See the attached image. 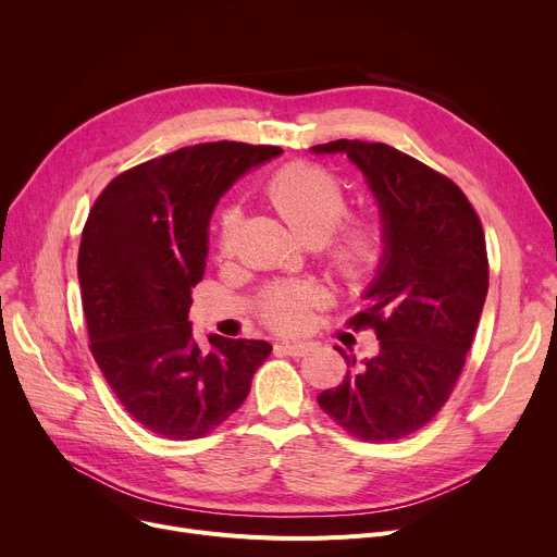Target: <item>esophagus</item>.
I'll list each match as a JSON object with an SVG mask.
<instances>
[{
  "label": "esophagus",
  "mask_w": 557,
  "mask_h": 557,
  "mask_svg": "<svg viewBox=\"0 0 557 557\" xmlns=\"http://www.w3.org/2000/svg\"><path fill=\"white\" fill-rule=\"evenodd\" d=\"M277 349H282L284 355L288 357H305L309 352V345L307 343H296V341H284L277 345Z\"/></svg>",
  "instance_id": "obj_1"
}]
</instances>
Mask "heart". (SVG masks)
Segmentation results:
<instances>
[{
	"label": "heart",
	"instance_id": "heart-1",
	"mask_svg": "<svg viewBox=\"0 0 557 557\" xmlns=\"http://www.w3.org/2000/svg\"><path fill=\"white\" fill-rule=\"evenodd\" d=\"M269 200L282 221L302 242H325L345 214V194L334 175L318 166H286L267 187ZM239 210L227 208L221 216L219 248L232 252L237 246ZM382 252V234L372 221L347 223L330 244V261L343 277H361ZM318 302V288L305 282H286L267 290L261 309L280 330L300 327Z\"/></svg>",
	"mask_w": 557,
	"mask_h": 557
}]
</instances>
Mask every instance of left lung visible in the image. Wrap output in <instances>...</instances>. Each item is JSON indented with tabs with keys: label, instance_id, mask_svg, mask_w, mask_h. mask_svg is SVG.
Masks as SVG:
<instances>
[{
	"label": "left lung",
	"instance_id": "1",
	"mask_svg": "<svg viewBox=\"0 0 557 557\" xmlns=\"http://www.w3.org/2000/svg\"><path fill=\"white\" fill-rule=\"evenodd\" d=\"M311 153L363 173L384 244L352 318L376 332L379 352L357 361L338 347L347 372L318 404L361 441H397L441 411L470 352L490 275L483 227L449 178L388 144L336 139Z\"/></svg>",
	"mask_w": 557,
	"mask_h": 557
}]
</instances>
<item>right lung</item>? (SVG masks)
<instances>
[{"instance_id": "obj_1", "label": "right lung", "mask_w": 557, "mask_h": 557, "mask_svg": "<svg viewBox=\"0 0 557 557\" xmlns=\"http://www.w3.org/2000/svg\"><path fill=\"white\" fill-rule=\"evenodd\" d=\"M277 146L196 144L124 171L83 227L78 284L92 357L126 411L162 437L194 441L250 393L271 343L208 334L189 323L210 221L221 196Z\"/></svg>"}]
</instances>
